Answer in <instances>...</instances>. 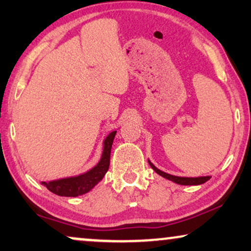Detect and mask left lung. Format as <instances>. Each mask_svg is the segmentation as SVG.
<instances>
[{"label":"left lung","instance_id":"1","mask_svg":"<svg viewBox=\"0 0 251 251\" xmlns=\"http://www.w3.org/2000/svg\"><path fill=\"white\" fill-rule=\"evenodd\" d=\"M150 166L152 167V169L155 171L156 174H159L160 176H162L164 178H167V179H169L171 181H174V183L176 184H179V185H200V184H203L205 181L210 179V177L209 176H204V177H177V176H174V175H169L167 173H163V171H161L160 169H157V168L154 166L153 163H151L149 161Z\"/></svg>","mask_w":251,"mask_h":251}]
</instances>
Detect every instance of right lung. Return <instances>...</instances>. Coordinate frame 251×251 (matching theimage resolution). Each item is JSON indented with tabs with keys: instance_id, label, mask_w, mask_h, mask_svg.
<instances>
[{
	"instance_id": "obj_1",
	"label": "right lung",
	"mask_w": 251,
	"mask_h": 251,
	"mask_svg": "<svg viewBox=\"0 0 251 251\" xmlns=\"http://www.w3.org/2000/svg\"><path fill=\"white\" fill-rule=\"evenodd\" d=\"M116 131H113L107 136L104 142V151H102L101 159L97 166L92 168L90 171L77 177L64 178V179L53 181H43V185L52 193L60 195V197H77L87 193L95 185H97L109 168V160H111L112 144L114 140Z\"/></svg>"
}]
</instances>
